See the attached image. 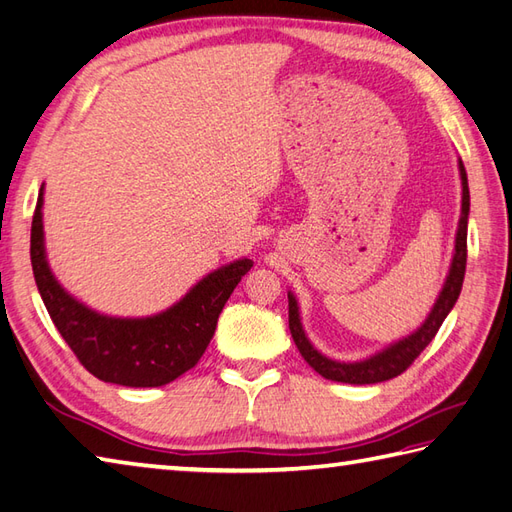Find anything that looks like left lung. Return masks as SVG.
Returning a JSON list of instances; mask_svg holds the SVG:
<instances>
[{
	"label": "left lung",
	"mask_w": 512,
	"mask_h": 512,
	"mask_svg": "<svg viewBox=\"0 0 512 512\" xmlns=\"http://www.w3.org/2000/svg\"><path fill=\"white\" fill-rule=\"evenodd\" d=\"M460 176H462V217H460L458 235H455V255L451 262V270H449L447 281H444V288L440 292L436 306H433L427 321L420 325L418 332H413L411 336H407V339L389 345L387 350L374 354L372 358H365L361 363L332 361V358H325L310 345L306 332L301 328L297 301L288 292L290 334L292 339H295V345L299 347L301 356L306 358V363L314 369V372H319L328 380H336V383H350V385L383 383V380L396 378L405 372V369L420 356L424 347L433 341V336L438 334L442 321L447 319V314L451 312L455 301L460 297L462 281L466 273V224H469L471 195H469V182H466V171H464L462 160H460Z\"/></svg>",
	"instance_id": "left-lung-1"
}]
</instances>
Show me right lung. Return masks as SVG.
<instances>
[{
    "label": "right lung",
    "mask_w": 512,
    "mask_h": 512,
    "mask_svg": "<svg viewBox=\"0 0 512 512\" xmlns=\"http://www.w3.org/2000/svg\"><path fill=\"white\" fill-rule=\"evenodd\" d=\"M39 193L30 228V262L52 323L79 363L105 383L160 387L200 361L217 317L253 262L239 259L193 286L176 306L147 319H114L85 308L52 277L43 250Z\"/></svg>",
    "instance_id": "obj_1"
}]
</instances>
